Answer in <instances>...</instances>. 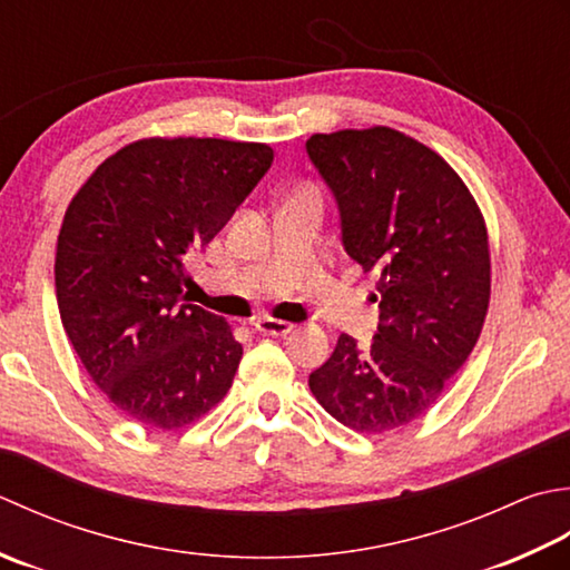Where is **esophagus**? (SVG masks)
<instances>
[{"mask_svg": "<svg viewBox=\"0 0 570 570\" xmlns=\"http://www.w3.org/2000/svg\"><path fill=\"white\" fill-rule=\"evenodd\" d=\"M253 327L263 334H273V336H285L287 332H293V324L283 322V320H273V317H258L253 322Z\"/></svg>", "mask_w": 570, "mask_h": 570, "instance_id": "esophagus-1", "label": "esophagus"}]
</instances>
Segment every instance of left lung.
<instances>
[{"label": "left lung", "mask_w": 570, "mask_h": 570, "mask_svg": "<svg viewBox=\"0 0 570 570\" xmlns=\"http://www.w3.org/2000/svg\"><path fill=\"white\" fill-rule=\"evenodd\" d=\"M307 155L340 206L344 250L379 277L374 342L358 350L342 334L309 389L356 433L396 431L433 409L480 340L484 218L458 171L393 127L312 135Z\"/></svg>", "instance_id": "1"}]
</instances>
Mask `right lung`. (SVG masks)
<instances>
[{
	"mask_svg": "<svg viewBox=\"0 0 570 570\" xmlns=\"http://www.w3.org/2000/svg\"><path fill=\"white\" fill-rule=\"evenodd\" d=\"M273 165L261 142L147 137L90 174L56 246L63 330L115 409L159 431L226 396L243 346L228 322L184 302L187 258L228 224Z\"/></svg>",
	"mask_w": 570,
	"mask_h": 570,
	"instance_id": "add662e5",
	"label": "right lung"
}]
</instances>
